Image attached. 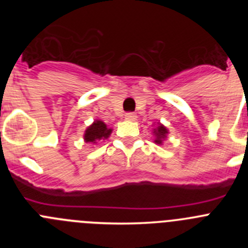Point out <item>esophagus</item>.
Here are the masks:
<instances>
[{"instance_id":"esophagus-1","label":"esophagus","mask_w":248,"mask_h":248,"mask_svg":"<svg viewBox=\"0 0 248 248\" xmlns=\"http://www.w3.org/2000/svg\"><path fill=\"white\" fill-rule=\"evenodd\" d=\"M125 119L130 120V122H134V120H137V115H135L134 113H126Z\"/></svg>"}]
</instances>
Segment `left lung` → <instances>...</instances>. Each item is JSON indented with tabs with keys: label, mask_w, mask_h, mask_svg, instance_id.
Returning a JSON list of instances; mask_svg holds the SVG:
<instances>
[{
	"label": "left lung",
	"mask_w": 248,
	"mask_h": 248,
	"mask_svg": "<svg viewBox=\"0 0 248 248\" xmlns=\"http://www.w3.org/2000/svg\"><path fill=\"white\" fill-rule=\"evenodd\" d=\"M153 135H154V143L157 145H163V143L168 139L169 130L165 125H163L161 123H157L155 128L153 129Z\"/></svg>",
	"instance_id": "left-lung-1"
}]
</instances>
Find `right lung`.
<instances>
[{
	"mask_svg": "<svg viewBox=\"0 0 248 248\" xmlns=\"http://www.w3.org/2000/svg\"><path fill=\"white\" fill-rule=\"evenodd\" d=\"M111 131H113V129L108 128V125L103 120L95 119L88 128L85 129L83 139H84L85 143L97 144V141H100L102 139H108L110 137Z\"/></svg>",
	"mask_w": 248,
	"mask_h": 248,
	"instance_id": "add662e5",
	"label": "right lung"
}]
</instances>
